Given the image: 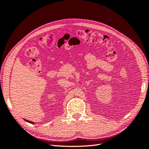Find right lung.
Here are the masks:
<instances>
[{
	"mask_svg": "<svg viewBox=\"0 0 149 149\" xmlns=\"http://www.w3.org/2000/svg\"><path fill=\"white\" fill-rule=\"evenodd\" d=\"M26 122H28V123H31V124H34V123H33V122H31V121H29V120H25Z\"/></svg>",
	"mask_w": 149,
	"mask_h": 149,
	"instance_id": "obj_1",
	"label": "right lung"
}]
</instances>
